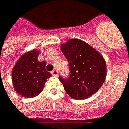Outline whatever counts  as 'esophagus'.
Returning a JSON list of instances; mask_svg holds the SVG:
<instances>
[{
  "label": "esophagus",
  "instance_id": "obj_1",
  "mask_svg": "<svg viewBox=\"0 0 129 129\" xmlns=\"http://www.w3.org/2000/svg\"><path fill=\"white\" fill-rule=\"evenodd\" d=\"M51 74L53 77H57L58 76V71L56 70H54L51 72Z\"/></svg>",
  "mask_w": 129,
  "mask_h": 129
}]
</instances>
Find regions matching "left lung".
Wrapping results in <instances>:
<instances>
[{
	"instance_id": "obj_1",
	"label": "left lung",
	"mask_w": 129,
	"mask_h": 129,
	"mask_svg": "<svg viewBox=\"0 0 129 129\" xmlns=\"http://www.w3.org/2000/svg\"><path fill=\"white\" fill-rule=\"evenodd\" d=\"M61 51L70 64V77H59L68 95L75 100L89 98L99 90L107 76L106 62L89 44L71 39L61 45Z\"/></svg>"
}]
</instances>
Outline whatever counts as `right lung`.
Listing matches in <instances>:
<instances>
[{"label": "right lung", "instance_id": "add662e5", "mask_svg": "<svg viewBox=\"0 0 129 129\" xmlns=\"http://www.w3.org/2000/svg\"><path fill=\"white\" fill-rule=\"evenodd\" d=\"M39 55V50L37 49L22 54L12 69L14 89L24 98H31L39 95L47 79L52 76L46 70V62L38 60Z\"/></svg>", "mask_w": 129, "mask_h": 129}]
</instances>
